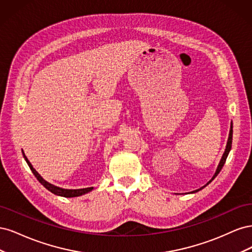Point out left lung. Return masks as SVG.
<instances>
[{"mask_svg": "<svg viewBox=\"0 0 252 252\" xmlns=\"http://www.w3.org/2000/svg\"><path fill=\"white\" fill-rule=\"evenodd\" d=\"M231 144H232V123H231V127H230V131H229V138H228V142H227V145H226V149H225V152H224V155H223V157H222V158H220V164H219V166H218V169H217V171H216V173H215V175H213L212 177V179L207 183V184H206L205 186H203V187H201L200 189H197V190H194V191H192L193 193L194 192H197V191H200V190H202L204 187H206L207 186L210 182H212V180L215 179L217 175L220 173V171L222 170V168H223V166H224V164H225V162H226V158H227V157H228V155H229V151H230V149H231Z\"/></svg>", "mask_w": 252, "mask_h": 252, "instance_id": "obj_1", "label": "left lung"}]
</instances>
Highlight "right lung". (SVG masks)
Instances as JSON below:
<instances>
[{"mask_svg": "<svg viewBox=\"0 0 252 252\" xmlns=\"http://www.w3.org/2000/svg\"><path fill=\"white\" fill-rule=\"evenodd\" d=\"M23 156H24V158H25V159H26V162H27V164H28V166H29L30 170L32 171V173L34 174V177L37 179V181H39L45 188L48 189L49 191L52 192V193H55V194H57V195L64 196V197H73V196H80V195H82V194H85V193L91 191V190L94 189V187H88V188H83V189H63V188H60V187H57V186H55V185H52V184H50V183H48V182H46L45 180H43V178L41 177V175L35 171V169L33 168L32 165L30 164V162L28 161V158H27L26 156L24 155V152H23Z\"/></svg>", "mask_w": 252, "mask_h": 252, "instance_id": "add662e5", "label": "right lung"}]
</instances>
